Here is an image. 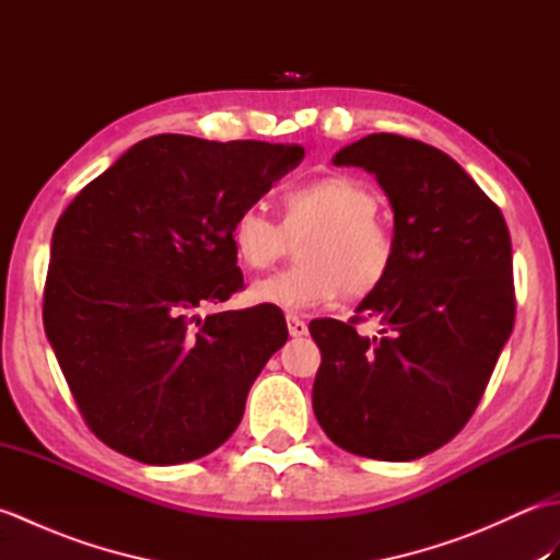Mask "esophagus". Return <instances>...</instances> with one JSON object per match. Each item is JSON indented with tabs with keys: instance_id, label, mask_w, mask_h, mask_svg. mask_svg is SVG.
Segmentation results:
<instances>
[{
	"instance_id": "esophagus-1",
	"label": "esophagus",
	"mask_w": 560,
	"mask_h": 560,
	"mask_svg": "<svg viewBox=\"0 0 560 560\" xmlns=\"http://www.w3.org/2000/svg\"><path fill=\"white\" fill-rule=\"evenodd\" d=\"M287 325H289V335H291V337H305V335H307V325L303 323L301 317L289 315V317H287Z\"/></svg>"
}]
</instances>
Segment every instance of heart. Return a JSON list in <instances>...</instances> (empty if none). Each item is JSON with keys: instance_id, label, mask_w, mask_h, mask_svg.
Instances as JSON below:
<instances>
[{"instance_id": "b5f03b06", "label": "heart", "mask_w": 560, "mask_h": 560, "mask_svg": "<svg viewBox=\"0 0 560 560\" xmlns=\"http://www.w3.org/2000/svg\"><path fill=\"white\" fill-rule=\"evenodd\" d=\"M283 223L253 205L235 213L231 243L247 269H267L291 243L303 237V265L259 279L249 301L287 313L331 303L347 291L365 295L385 281L395 259V237L377 221L373 187L349 175H323L283 192Z\"/></svg>"}]
</instances>
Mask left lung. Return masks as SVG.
Instances as JSON below:
<instances>
[{"mask_svg":"<svg viewBox=\"0 0 560 560\" xmlns=\"http://www.w3.org/2000/svg\"><path fill=\"white\" fill-rule=\"evenodd\" d=\"M335 165L375 175L395 211V259L351 323L317 319L313 409L353 455L409 462L443 447L477 409L515 323L513 245L501 209L447 153L368 135ZM377 318L381 335L354 325Z\"/></svg>","mask_w":560,"mask_h":560,"instance_id":"left-lung-1","label":"left lung"}]
</instances>
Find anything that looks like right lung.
<instances>
[{
	"instance_id": "1",
	"label": "right lung",
	"mask_w": 560,
	"mask_h": 560,
	"mask_svg": "<svg viewBox=\"0 0 560 560\" xmlns=\"http://www.w3.org/2000/svg\"><path fill=\"white\" fill-rule=\"evenodd\" d=\"M305 156L299 144L159 135L125 151L59 217L43 323L83 421L144 464L209 455L289 339L271 307L213 313L243 287L231 243Z\"/></svg>"
}]
</instances>
